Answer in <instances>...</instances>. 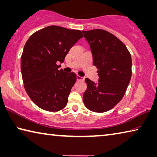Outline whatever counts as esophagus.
<instances>
[{
    "label": "esophagus",
    "mask_w": 157,
    "mask_h": 157,
    "mask_svg": "<svg viewBox=\"0 0 157 157\" xmlns=\"http://www.w3.org/2000/svg\"><path fill=\"white\" fill-rule=\"evenodd\" d=\"M77 80L78 81H80V80H83L84 79V78H82V77H80L79 75H77Z\"/></svg>",
    "instance_id": "esophagus-1"
}]
</instances>
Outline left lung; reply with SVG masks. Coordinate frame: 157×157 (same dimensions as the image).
Instances as JSON below:
<instances>
[{
	"label": "left lung",
	"mask_w": 157,
	"mask_h": 157,
	"mask_svg": "<svg viewBox=\"0 0 157 157\" xmlns=\"http://www.w3.org/2000/svg\"><path fill=\"white\" fill-rule=\"evenodd\" d=\"M82 33L90 46L99 76L97 84L85 79L87 88L83 102L91 111L105 113L122 99L130 82L131 54L120 40L105 30L83 31Z\"/></svg>",
	"instance_id": "obj_1"
}]
</instances>
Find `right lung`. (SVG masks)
Masks as SVG:
<instances>
[{
    "instance_id": "1",
    "label": "right lung",
    "mask_w": 157,
    "mask_h": 157,
    "mask_svg": "<svg viewBox=\"0 0 157 157\" xmlns=\"http://www.w3.org/2000/svg\"><path fill=\"white\" fill-rule=\"evenodd\" d=\"M83 37L79 30L49 26L35 32L25 44L21 57L24 89L43 110L56 112L68 103L76 82L74 73L59 70L70 49Z\"/></svg>"
}]
</instances>
